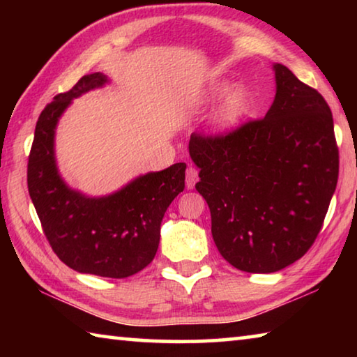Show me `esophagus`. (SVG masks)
I'll use <instances>...</instances> for the list:
<instances>
[{
    "mask_svg": "<svg viewBox=\"0 0 357 357\" xmlns=\"http://www.w3.org/2000/svg\"><path fill=\"white\" fill-rule=\"evenodd\" d=\"M197 181H198V170L195 167H187V170H185V185H187V189H193V187H195V184H197Z\"/></svg>",
    "mask_w": 357,
    "mask_h": 357,
    "instance_id": "34e87169",
    "label": "esophagus"
}]
</instances>
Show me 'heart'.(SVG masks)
Instances as JSON below:
<instances>
[{
    "mask_svg": "<svg viewBox=\"0 0 357 357\" xmlns=\"http://www.w3.org/2000/svg\"><path fill=\"white\" fill-rule=\"evenodd\" d=\"M233 84L228 82H215L208 88L204 94V102L208 104H215V102L227 98L231 93ZM250 110V99L245 89H236L228 99L223 102V105L219 108L215 114V128L219 130H228L238 126L243 121L247 113Z\"/></svg>",
    "mask_w": 357,
    "mask_h": 357,
    "instance_id": "heart-1",
    "label": "heart"
}]
</instances>
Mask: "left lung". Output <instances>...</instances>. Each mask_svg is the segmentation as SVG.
<instances>
[{"label":"left lung","mask_w":357,"mask_h":357,"mask_svg":"<svg viewBox=\"0 0 357 357\" xmlns=\"http://www.w3.org/2000/svg\"><path fill=\"white\" fill-rule=\"evenodd\" d=\"M274 72L275 99L264 118L227 134L193 132L189 142L217 249L252 274L275 273L305 255L338 179L328 102L283 64Z\"/></svg>","instance_id":"8db88e82"}]
</instances>
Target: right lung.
<instances>
[{
  "mask_svg": "<svg viewBox=\"0 0 357 357\" xmlns=\"http://www.w3.org/2000/svg\"><path fill=\"white\" fill-rule=\"evenodd\" d=\"M107 82L100 72L84 75L42 110L28 157V192L48 244L64 264L77 273L124 279L154 259L160 222L184 190L185 164L143 174L107 197H84L68 187L53 148L58 119L72 99Z\"/></svg>",
  "mask_w": 357,
  "mask_h": 357,
  "instance_id": "obj_1",
  "label": "right lung"
}]
</instances>
